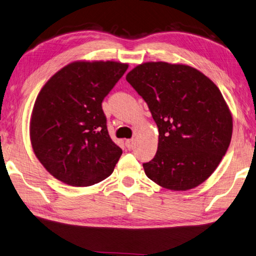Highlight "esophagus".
Here are the masks:
<instances>
[{
  "mask_svg": "<svg viewBox=\"0 0 256 256\" xmlns=\"http://www.w3.org/2000/svg\"><path fill=\"white\" fill-rule=\"evenodd\" d=\"M134 143H135L134 138L126 140V141H125V146H126L128 150H131V148H133V146H134Z\"/></svg>",
  "mask_w": 256,
  "mask_h": 256,
  "instance_id": "esophagus-1",
  "label": "esophagus"
}]
</instances>
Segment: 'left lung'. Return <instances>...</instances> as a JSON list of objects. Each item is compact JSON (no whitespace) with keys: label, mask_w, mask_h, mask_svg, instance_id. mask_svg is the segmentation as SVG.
Here are the masks:
<instances>
[{"label":"left lung","mask_w":256,"mask_h":256,"mask_svg":"<svg viewBox=\"0 0 256 256\" xmlns=\"http://www.w3.org/2000/svg\"><path fill=\"white\" fill-rule=\"evenodd\" d=\"M126 81L158 128L156 154L143 163L146 176L173 191L203 183L232 138V115L216 85L196 68L165 62L138 65Z\"/></svg>","instance_id":"1"}]
</instances>
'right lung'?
I'll list each match as a JSON object with an SVG mask.
<instances>
[{
  "instance_id": "add662e5",
  "label": "right lung",
  "mask_w": 256,
  "mask_h": 256,
  "mask_svg": "<svg viewBox=\"0 0 256 256\" xmlns=\"http://www.w3.org/2000/svg\"><path fill=\"white\" fill-rule=\"evenodd\" d=\"M128 68L110 61L74 62L38 93L30 130L32 148L55 178L90 186L112 174L122 148L110 138L102 102Z\"/></svg>"
}]
</instances>
